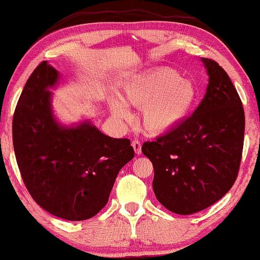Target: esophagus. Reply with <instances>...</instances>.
I'll return each mask as SVG.
<instances>
[{
    "mask_svg": "<svg viewBox=\"0 0 260 260\" xmlns=\"http://www.w3.org/2000/svg\"><path fill=\"white\" fill-rule=\"evenodd\" d=\"M132 146H133V148H134L135 154H138V155L141 154V148H142V145H141V142L139 141V140H134V141L132 142Z\"/></svg>",
    "mask_w": 260,
    "mask_h": 260,
    "instance_id": "esophagus-1",
    "label": "esophagus"
}]
</instances>
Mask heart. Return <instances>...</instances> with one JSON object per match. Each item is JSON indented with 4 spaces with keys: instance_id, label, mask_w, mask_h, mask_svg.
Here are the masks:
<instances>
[{
    "instance_id": "heart-1",
    "label": "heart",
    "mask_w": 260,
    "mask_h": 260,
    "mask_svg": "<svg viewBox=\"0 0 260 260\" xmlns=\"http://www.w3.org/2000/svg\"><path fill=\"white\" fill-rule=\"evenodd\" d=\"M196 84L172 68H155L127 78L110 97L111 114L120 122H128L127 108L141 109V123L150 135H164L179 127L194 108Z\"/></svg>"
}]
</instances>
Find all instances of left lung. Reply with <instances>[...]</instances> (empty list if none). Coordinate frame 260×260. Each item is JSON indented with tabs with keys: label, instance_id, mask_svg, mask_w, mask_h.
I'll list each match as a JSON object with an SVG mask.
<instances>
[{
	"label": "left lung",
	"instance_id": "obj_1",
	"mask_svg": "<svg viewBox=\"0 0 260 260\" xmlns=\"http://www.w3.org/2000/svg\"><path fill=\"white\" fill-rule=\"evenodd\" d=\"M201 61L209 77L203 102L179 127L142 146L156 198L180 215L206 209L232 188L244 142V110L232 80L215 61Z\"/></svg>",
	"mask_w": 260,
	"mask_h": 260
}]
</instances>
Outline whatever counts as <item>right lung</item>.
<instances>
[{
  "instance_id": "right-lung-1",
  "label": "right lung",
  "mask_w": 260,
  "mask_h": 260,
  "mask_svg": "<svg viewBox=\"0 0 260 260\" xmlns=\"http://www.w3.org/2000/svg\"><path fill=\"white\" fill-rule=\"evenodd\" d=\"M60 73L47 61L28 77L16 106L12 140L24 184L45 211L83 221L104 208L119 171L134 157L128 139L108 137L84 119L63 125L53 111Z\"/></svg>"
}]
</instances>
